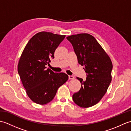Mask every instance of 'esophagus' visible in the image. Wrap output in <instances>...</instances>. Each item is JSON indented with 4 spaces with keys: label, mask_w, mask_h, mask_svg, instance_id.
Instances as JSON below:
<instances>
[{
    "label": "esophagus",
    "mask_w": 131,
    "mask_h": 131,
    "mask_svg": "<svg viewBox=\"0 0 131 131\" xmlns=\"http://www.w3.org/2000/svg\"><path fill=\"white\" fill-rule=\"evenodd\" d=\"M69 79H74V77L73 75H69Z\"/></svg>",
    "instance_id": "1"
}]
</instances>
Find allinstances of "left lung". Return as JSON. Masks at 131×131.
Wrapping results in <instances>:
<instances>
[{
	"label": "left lung",
	"instance_id": "1",
	"mask_svg": "<svg viewBox=\"0 0 131 131\" xmlns=\"http://www.w3.org/2000/svg\"><path fill=\"white\" fill-rule=\"evenodd\" d=\"M66 39L71 43L78 63L84 66L87 75L85 80L77 78L82 87L73 95V101L80 107H91L101 100L112 81V61L90 34L73 35Z\"/></svg>",
	"mask_w": 131,
	"mask_h": 131
}]
</instances>
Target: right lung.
<instances>
[{
	"instance_id": "add662e5",
	"label": "right lung",
	"mask_w": 131,
	"mask_h": 131,
	"mask_svg": "<svg viewBox=\"0 0 131 131\" xmlns=\"http://www.w3.org/2000/svg\"><path fill=\"white\" fill-rule=\"evenodd\" d=\"M65 38L52 32H38L29 40L19 58L18 73L21 82L29 98L38 104L51 101L58 88L68 80L66 74L54 73L46 67Z\"/></svg>"
}]
</instances>
